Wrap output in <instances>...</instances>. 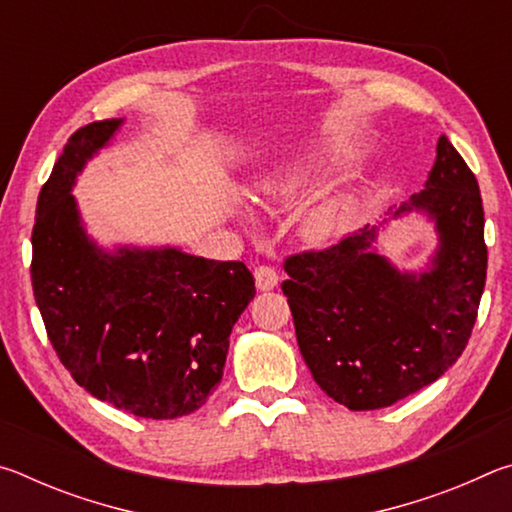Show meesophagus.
<instances>
[{
    "label": "esophagus",
    "mask_w": 512,
    "mask_h": 512,
    "mask_svg": "<svg viewBox=\"0 0 512 512\" xmlns=\"http://www.w3.org/2000/svg\"><path fill=\"white\" fill-rule=\"evenodd\" d=\"M277 280H280V277H277L275 268H271V266H257L255 268V284H257L259 291L275 289Z\"/></svg>",
    "instance_id": "34e87169"
}]
</instances>
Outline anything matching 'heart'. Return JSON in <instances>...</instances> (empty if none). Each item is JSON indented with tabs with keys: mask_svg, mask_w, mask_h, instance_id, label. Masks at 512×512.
Listing matches in <instances>:
<instances>
[{
	"mask_svg": "<svg viewBox=\"0 0 512 512\" xmlns=\"http://www.w3.org/2000/svg\"><path fill=\"white\" fill-rule=\"evenodd\" d=\"M316 160L311 155H302L296 162L282 164L273 176H268L264 180V192L271 196H296L302 187L307 185V180L311 173H314ZM352 219V205L345 201H332V203H323L311 207V210L305 214V235L311 241H329L334 237H339L341 232L348 228V223Z\"/></svg>",
	"mask_w": 512,
	"mask_h": 512,
	"instance_id": "heart-1",
	"label": "heart"
}]
</instances>
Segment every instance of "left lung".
Masks as SVG:
<instances>
[{"label":"left lung","mask_w":512,"mask_h":512,"mask_svg":"<svg viewBox=\"0 0 512 512\" xmlns=\"http://www.w3.org/2000/svg\"><path fill=\"white\" fill-rule=\"evenodd\" d=\"M420 210L436 223L431 266L406 273L363 228L325 250L284 259L302 359L323 391L350 411L384 409L429 386L461 357L488 268L479 183L440 135L427 185L393 216Z\"/></svg>","instance_id":"left-lung-1"}]
</instances>
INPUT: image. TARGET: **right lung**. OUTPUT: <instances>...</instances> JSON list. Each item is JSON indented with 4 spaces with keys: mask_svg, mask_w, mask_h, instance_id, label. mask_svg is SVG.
Listing matches in <instances>:
<instances>
[{
    "mask_svg": "<svg viewBox=\"0 0 512 512\" xmlns=\"http://www.w3.org/2000/svg\"><path fill=\"white\" fill-rule=\"evenodd\" d=\"M121 119L69 137L40 189L31 282L47 336L69 375L97 400L173 420L207 402L223 377L230 332L255 298L244 262L178 248L101 250L85 235L74 180Z\"/></svg>",
    "mask_w": 512,
    "mask_h": 512,
    "instance_id": "obj_1",
    "label": "right lung"
}]
</instances>
